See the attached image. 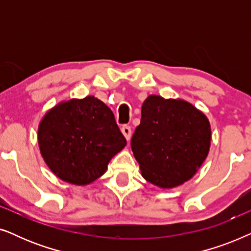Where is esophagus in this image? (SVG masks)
I'll list each match as a JSON object with an SVG mask.
<instances>
[{"label":"esophagus","mask_w":251,"mask_h":251,"mask_svg":"<svg viewBox=\"0 0 251 251\" xmlns=\"http://www.w3.org/2000/svg\"><path fill=\"white\" fill-rule=\"evenodd\" d=\"M121 131L123 133V136L126 137V140H130V138H131V128H130L129 126H123L121 128Z\"/></svg>","instance_id":"obj_1"}]
</instances>
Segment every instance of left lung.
Segmentation results:
<instances>
[{
	"mask_svg": "<svg viewBox=\"0 0 251 251\" xmlns=\"http://www.w3.org/2000/svg\"><path fill=\"white\" fill-rule=\"evenodd\" d=\"M211 129L207 116L190 102L149 96L131 149L143 177L162 188L187 181L208 155Z\"/></svg>",
	"mask_w": 251,
	"mask_h": 251,
	"instance_id": "obj_1",
	"label": "left lung"
}]
</instances>
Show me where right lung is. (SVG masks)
<instances>
[{"label":"right lung","mask_w":251,"mask_h":251,"mask_svg":"<svg viewBox=\"0 0 251 251\" xmlns=\"http://www.w3.org/2000/svg\"><path fill=\"white\" fill-rule=\"evenodd\" d=\"M39 145L51 171L67 183L87 185L126 145L113 112L94 96L60 102L44 115Z\"/></svg>","instance_id":"right-lung-1"}]
</instances>
